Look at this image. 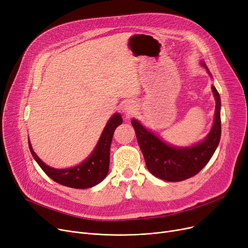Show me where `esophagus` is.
I'll return each instance as SVG.
<instances>
[{
  "label": "esophagus",
  "instance_id": "1",
  "mask_svg": "<svg viewBox=\"0 0 248 248\" xmlns=\"http://www.w3.org/2000/svg\"><path fill=\"white\" fill-rule=\"evenodd\" d=\"M129 108H126V109H127V110H128V109H129Z\"/></svg>",
  "mask_w": 248,
  "mask_h": 248
}]
</instances>
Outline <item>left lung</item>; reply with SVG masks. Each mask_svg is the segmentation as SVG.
<instances>
[{"label": "left lung", "instance_id": "left-lung-1", "mask_svg": "<svg viewBox=\"0 0 248 248\" xmlns=\"http://www.w3.org/2000/svg\"><path fill=\"white\" fill-rule=\"evenodd\" d=\"M202 65L208 70L204 62ZM212 91L216 100L214 124L209 135L194 147L180 149L168 146L158 137L147 131L139 122L133 120L132 124L136 131L139 146L144 155L148 170L154 176L168 182L183 181L198 174L210 161L221 137L220 96L213 85Z\"/></svg>", "mask_w": 248, "mask_h": 248}]
</instances>
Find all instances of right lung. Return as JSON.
<instances>
[{"label":"right lung","mask_w":248,"mask_h":248,"mask_svg":"<svg viewBox=\"0 0 248 248\" xmlns=\"http://www.w3.org/2000/svg\"><path fill=\"white\" fill-rule=\"evenodd\" d=\"M123 120L119 113L112 115L108 124L104 127L98 144L95 147L90 157L81 163L70 169L57 170L46 166L32 149L29 141V148L31 154L38 165L41 167L44 173L58 184L75 189H86L93 187L107 177L109 168V152L110 145L115 128L122 124Z\"/></svg>","instance_id":"add662e5"}]
</instances>
